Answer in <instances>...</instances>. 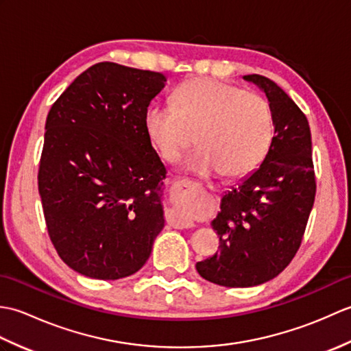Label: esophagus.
<instances>
[{"label":"esophagus","instance_id":"1","mask_svg":"<svg viewBox=\"0 0 351 351\" xmlns=\"http://www.w3.org/2000/svg\"><path fill=\"white\" fill-rule=\"evenodd\" d=\"M171 221H173L175 226L181 228V229H182V228H193V226H195V223L182 219L181 215H173V217H171Z\"/></svg>","mask_w":351,"mask_h":351}]
</instances>
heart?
I'll use <instances>...</instances> for the list:
<instances>
[{
    "label": "heart",
    "mask_w": 351,
    "mask_h": 351,
    "mask_svg": "<svg viewBox=\"0 0 351 351\" xmlns=\"http://www.w3.org/2000/svg\"><path fill=\"white\" fill-rule=\"evenodd\" d=\"M143 123L149 141L169 162L180 158L196 132L199 147L184 162V170L197 176L219 171L228 178L247 175L265 158L274 134L265 98L204 78L178 87L171 106H149Z\"/></svg>",
    "instance_id": "b5f03b06"
}]
</instances>
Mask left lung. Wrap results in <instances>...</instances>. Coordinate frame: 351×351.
<instances>
[{
  "mask_svg": "<svg viewBox=\"0 0 351 351\" xmlns=\"http://www.w3.org/2000/svg\"><path fill=\"white\" fill-rule=\"evenodd\" d=\"M243 78L270 102L274 137L261 166L223 195L211 221L219 252L196 264L204 279L229 288L256 287L285 270L300 247L317 191L306 116L270 78Z\"/></svg>",
  "mask_w": 351,
  "mask_h": 351,
  "instance_id": "left-lung-1",
  "label": "left lung"
}]
</instances>
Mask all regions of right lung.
<instances>
[{"instance_id":"right-lung-1","label":"right lung","mask_w":351,"mask_h":351,"mask_svg":"<svg viewBox=\"0 0 351 351\" xmlns=\"http://www.w3.org/2000/svg\"><path fill=\"white\" fill-rule=\"evenodd\" d=\"M166 77L96 63L48 113L39 195L52 244L72 270L101 280L137 273L164 228L166 167L145 113Z\"/></svg>"}]
</instances>
